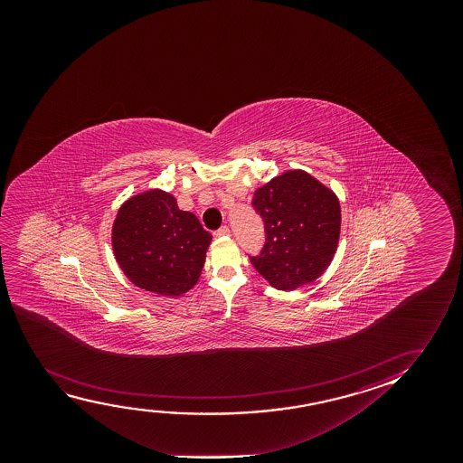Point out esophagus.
<instances>
[{"mask_svg":"<svg viewBox=\"0 0 463 463\" xmlns=\"http://www.w3.org/2000/svg\"><path fill=\"white\" fill-rule=\"evenodd\" d=\"M216 237H228V235H231V231H229L228 226H222V228L218 229L215 232Z\"/></svg>","mask_w":463,"mask_h":463,"instance_id":"1","label":"esophagus"}]
</instances>
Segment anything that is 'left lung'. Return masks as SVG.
<instances>
[{"label": "left lung", "mask_w": 463, "mask_h": 463, "mask_svg": "<svg viewBox=\"0 0 463 463\" xmlns=\"http://www.w3.org/2000/svg\"><path fill=\"white\" fill-rule=\"evenodd\" d=\"M251 203L264 220L266 245L250 260L273 288L292 291L327 270L342 226L334 191L308 172L294 169L254 191Z\"/></svg>", "instance_id": "8db88e82"}]
</instances>
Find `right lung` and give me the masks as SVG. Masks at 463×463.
Here are the masks:
<instances>
[{"label":"right lung","instance_id":"add662e5","mask_svg":"<svg viewBox=\"0 0 463 463\" xmlns=\"http://www.w3.org/2000/svg\"><path fill=\"white\" fill-rule=\"evenodd\" d=\"M212 234L197 216L178 209L171 193L142 191L123 203L112 226V250L134 285L180 298L203 272Z\"/></svg>","mask_w":463,"mask_h":463}]
</instances>
